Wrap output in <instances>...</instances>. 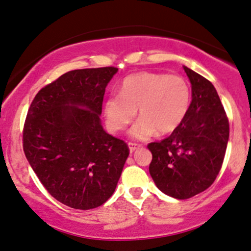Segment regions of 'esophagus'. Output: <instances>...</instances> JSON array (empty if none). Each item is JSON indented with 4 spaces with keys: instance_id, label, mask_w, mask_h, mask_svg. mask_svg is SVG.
<instances>
[{
    "instance_id": "esophagus-1",
    "label": "esophagus",
    "mask_w": 251,
    "mask_h": 251,
    "mask_svg": "<svg viewBox=\"0 0 251 251\" xmlns=\"http://www.w3.org/2000/svg\"><path fill=\"white\" fill-rule=\"evenodd\" d=\"M141 148V146L139 144H134V143H128V149H130L131 152L136 151L137 149H139Z\"/></svg>"
}]
</instances>
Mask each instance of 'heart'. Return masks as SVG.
Listing matches in <instances>:
<instances>
[{"instance_id": "obj_1", "label": "heart", "mask_w": 251, "mask_h": 251, "mask_svg": "<svg viewBox=\"0 0 251 251\" xmlns=\"http://www.w3.org/2000/svg\"><path fill=\"white\" fill-rule=\"evenodd\" d=\"M191 102L188 81L179 75L141 72L123 80L120 94H112L103 104L105 125L110 132L124 130L138 109L139 120L128 134L147 141L155 133L176 131L185 119Z\"/></svg>"}]
</instances>
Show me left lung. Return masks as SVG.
I'll use <instances>...</instances> for the list:
<instances>
[{
	"label": "left lung",
	"instance_id": "8db88e82",
	"mask_svg": "<svg viewBox=\"0 0 251 251\" xmlns=\"http://www.w3.org/2000/svg\"><path fill=\"white\" fill-rule=\"evenodd\" d=\"M191 103L181 125L159 143H150L149 172L163 194L186 200L204 191L220 172L230 127L214 85L184 66Z\"/></svg>",
	"mask_w": 251,
	"mask_h": 251
}]
</instances>
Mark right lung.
Returning a JSON list of instances; mask_svg holds the SVG:
<instances>
[{
    "instance_id": "1",
    "label": "right lung",
    "mask_w": 251,
    "mask_h": 251,
    "mask_svg": "<svg viewBox=\"0 0 251 251\" xmlns=\"http://www.w3.org/2000/svg\"><path fill=\"white\" fill-rule=\"evenodd\" d=\"M118 68L65 73L38 91L24 126V151L48 192L75 209L100 207L115 191L127 146L101 124L105 88Z\"/></svg>"
}]
</instances>
